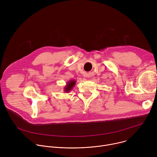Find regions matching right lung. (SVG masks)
I'll return each instance as SVG.
<instances>
[{"instance_id":"right-lung-1","label":"right lung","mask_w":157,"mask_h":157,"mask_svg":"<svg viewBox=\"0 0 157 157\" xmlns=\"http://www.w3.org/2000/svg\"><path fill=\"white\" fill-rule=\"evenodd\" d=\"M76 81L75 79H72V80L68 81L66 83V86L64 87V91L65 93H68L73 89V87H75V86L76 84Z\"/></svg>"}]
</instances>
